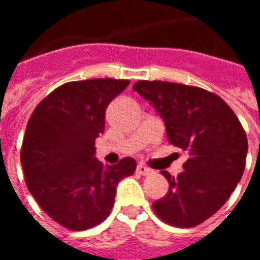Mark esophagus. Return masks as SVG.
I'll use <instances>...</instances> for the list:
<instances>
[{
    "label": "esophagus",
    "instance_id": "1",
    "mask_svg": "<svg viewBox=\"0 0 260 260\" xmlns=\"http://www.w3.org/2000/svg\"><path fill=\"white\" fill-rule=\"evenodd\" d=\"M136 172L139 174H142V176H148V174L152 173V169L146 168L145 165H138L136 166Z\"/></svg>",
    "mask_w": 260,
    "mask_h": 260
}]
</instances>
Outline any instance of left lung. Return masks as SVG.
Here are the masks:
<instances>
[{
  "label": "left lung",
  "instance_id": "left-lung-1",
  "mask_svg": "<svg viewBox=\"0 0 260 260\" xmlns=\"http://www.w3.org/2000/svg\"><path fill=\"white\" fill-rule=\"evenodd\" d=\"M159 114L169 142L187 150L184 172L166 170L169 191L153 210L174 226L201 224L224 206L244 174L248 139L231 108L203 88L169 81H136L132 86Z\"/></svg>",
  "mask_w": 260,
  "mask_h": 260
}]
</instances>
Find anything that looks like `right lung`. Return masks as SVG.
<instances>
[{
    "label": "right lung",
    "mask_w": 260,
    "mask_h": 260,
    "mask_svg": "<svg viewBox=\"0 0 260 260\" xmlns=\"http://www.w3.org/2000/svg\"><path fill=\"white\" fill-rule=\"evenodd\" d=\"M128 86L115 79L66 83L29 118L21 150L25 181L42 210L64 228L84 231L104 221L118 183L135 172L132 157L114 166L95 157L107 107Z\"/></svg>",
    "instance_id": "add662e5"
}]
</instances>
